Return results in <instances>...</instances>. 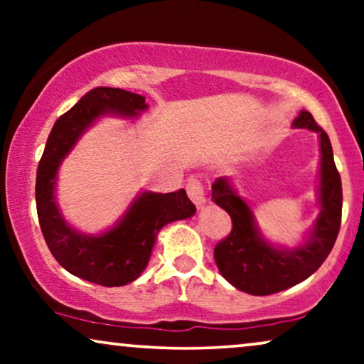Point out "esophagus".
Here are the masks:
<instances>
[{
	"instance_id": "1",
	"label": "esophagus",
	"mask_w": 364,
	"mask_h": 364,
	"mask_svg": "<svg viewBox=\"0 0 364 364\" xmlns=\"http://www.w3.org/2000/svg\"><path fill=\"white\" fill-rule=\"evenodd\" d=\"M186 191H188V196L191 198V202H193L198 208L203 207L207 203L205 191H203V185H202V181H200L198 178L191 176L190 179H188Z\"/></svg>"
}]
</instances>
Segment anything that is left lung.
Returning a JSON list of instances; mask_svg holds the SVG:
<instances>
[{
    "label": "left lung",
    "mask_w": 364,
    "mask_h": 364,
    "mask_svg": "<svg viewBox=\"0 0 364 364\" xmlns=\"http://www.w3.org/2000/svg\"><path fill=\"white\" fill-rule=\"evenodd\" d=\"M292 128L311 129L320 139V212L304 243L284 248L267 241L232 179L224 176L212 185V202L224 208L232 220V231L214 250L217 269L236 289L253 296L275 294L310 277L332 252L341 229L342 185L328 135L308 111L299 112Z\"/></svg>",
    "instance_id": "1"
}]
</instances>
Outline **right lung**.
Returning <instances> with one entry per match:
<instances>
[{"label":"right lung","instance_id":"obj_1","mask_svg":"<svg viewBox=\"0 0 364 364\" xmlns=\"http://www.w3.org/2000/svg\"><path fill=\"white\" fill-rule=\"evenodd\" d=\"M145 109L144 95L112 87L92 89L56 119L37 168L36 203L46 243L63 269L99 286L118 287L139 279L159 231L196 212L186 191L178 190L140 191L118 223L99 235L77 231L63 217L56 203L58 169L80 136L102 116L135 119Z\"/></svg>","mask_w":364,"mask_h":364}]
</instances>
